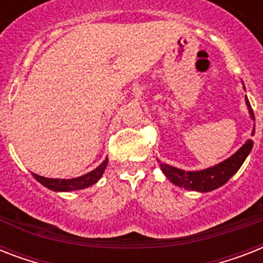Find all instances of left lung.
Wrapping results in <instances>:
<instances>
[{
	"instance_id": "left-lung-1",
	"label": "left lung",
	"mask_w": 263,
	"mask_h": 263,
	"mask_svg": "<svg viewBox=\"0 0 263 263\" xmlns=\"http://www.w3.org/2000/svg\"><path fill=\"white\" fill-rule=\"evenodd\" d=\"M246 103L249 107L251 119L255 120L254 111L251 109V105H250L247 97H246ZM254 131H255V128H253V134ZM253 144V140H247L232 157H229L228 160L222 161L212 168L196 171V172H185V171L177 169L168 164H162L161 161H158V162H160L161 171L164 172V175L176 185L185 188V190H192V191L209 192L224 185L239 171V168L243 165L245 160L251 152Z\"/></svg>"
}]
</instances>
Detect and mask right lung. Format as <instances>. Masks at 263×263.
<instances>
[{"instance_id":"1","label":"right lung","mask_w":263,"mask_h":263,"mask_svg":"<svg viewBox=\"0 0 263 263\" xmlns=\"http://www.w3.org/2000/svg\"><path fill=\"white\" fill-rule=\"evenodd\" d=\"M106 165L107 160H105L94 171L88 172L87 175L80 176V177H75V179H49V177H43V176H39L36 173H32V176L49 190H53V191H73V190H83V188H87L97 183L101 179V176L103 175V172H105Z\"/></svg>"}]
</instances>
